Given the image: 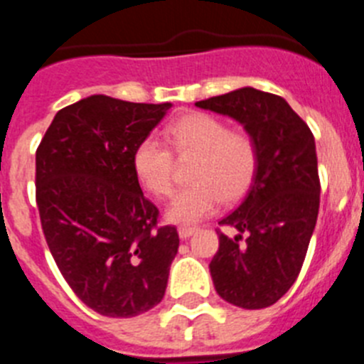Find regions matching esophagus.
<instances>
[{
  "mask_svg": "<svg viewBox=\"0 0 364 364\" xmlns=\"http://www.w3.org/2000/svg\"><path fill=\"white\" fill-rule=\"evenodd\" d=\"M197 231V228H191V226H180L178 228V235L180 239H188V237H191L193 233Z\"/></svg>",
  "mask_w": 364,
  "mask_h": 364,
  "instance_id": "esophagus-1",
  "label": "esophagus"
}]
</instances>
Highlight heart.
Returning <instances> with one entry per match:
<instances>
[{
    "instance_id": "obj_1",
    "label": "heart",
    "mask_w": 364,
    "mask_h": 364,
    "mask_svg": "<svg viewBox=\"0 0 364 364\" xmlns=\"http://www.w3.org/2000/svg\"><path fill=\"white\" fill-rule=\"evenodd\" d=\"M169 144L178 156L197 154L189 180L169 204L166 217L175 224H193L213 213L220 200L235 202L253 184L259 149L250 134L231 131L226 122L189 112L169 127ZM156 136L144 138L133 154V166L144 188L159 198L169 197L175 186V156Z\"/></svg>"
}]
</instances>
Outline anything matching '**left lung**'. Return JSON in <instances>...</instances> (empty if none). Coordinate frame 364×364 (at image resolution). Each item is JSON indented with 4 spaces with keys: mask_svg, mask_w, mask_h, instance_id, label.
Here are the masks:
<instances>
[{
    "mask_svg": "<svg viewBox=\"0 0 364 364\" xmlns=\"http://www.w3.org/2000/svg\"><path fill=\"white\" fill-rule=\"evenodd\" d=\"M244 125L259 149V167L247 197L220 226L210 262L217 294L246 310L268 308L297 281L319 215L315 140L306 122L272 92L242 87L197 102Z\"/></svg>",
    "mask_w": 364,
    "mask_h": 364,
    "instance_id": "left-lung-1",
    "label": "left lung"
}]
</instances>
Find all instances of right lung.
I'll use <instances>...</instances> for the list:
<instances>
[{"instance_id": "right-lung-1", "label": "right lung", "mask_w": 364, "mask_h": 364, "mask_svg": "<svg viewBox=\"0 0 364 364\" xmlns=\"http://www.w3.org/2000/svg\"><path fill=\"white\" fill-rule=\"evenodd\" d=\"M169 107L92 95L60 109L38 146L47 246L80 301L105 317L140 315L166 294L178 233L159 226L133 154Z\"/></svg>"}]
</instances>
